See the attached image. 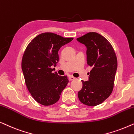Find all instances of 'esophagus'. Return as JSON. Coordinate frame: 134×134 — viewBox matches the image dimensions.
<instances>
[{
    "mask_svg": "<svg viewBox=\"0 0 134 134\" xmlns=\"http://www.w3.org/2000/svg\"><path fill=\"white\" fill-rule=\"evenodd\" d=\"M69 80L70 81H73V80H75V77H73V76H69Z\"/></svg>",
    "mask_w": 134,
    "mask_h": 134,
    "instance_id": "34e87169",
    "label": "esophagus"
}]
</instances>
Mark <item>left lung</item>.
<instances>
[{
    "mask_svg": "<svg viewBox=\"0 0 134 134\" xmlns=\"http://www.w3.org/2000/svg\"><path fill=\"white\" fill-rule=\"evenodd\" d=\"M76 40L86 47L87 63L92 67L87 81L78 93L84 104L95 106L112 93L117 70V59L112 45L99 34L90 32Z\"/></svg>",
    "mask_w": 134,
    "mask_h": 134,
    "instance_id": "1",
    "label": "left lung"
}]
</instances>
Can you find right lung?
<instances>
[{
	"label": "right lung",
	"mask_w": 134,
	"mask_h": 134,
	"mask_svg": "<svg viewBox=\"0 0 134 134\" xmlns=\"http://www.w3.org/2000/svg\"><path fill=\"white\" fill-rule=\"evenodd\" d=\"M73 38H65L52 33L35 37L28 45L22 60V70L26 86L33 98L44 105L59 100L69 82L67 76L53 73L59 61L58 51Z\"/></svg>",
	"instance_id": "add662e5"
}]
</instances>
